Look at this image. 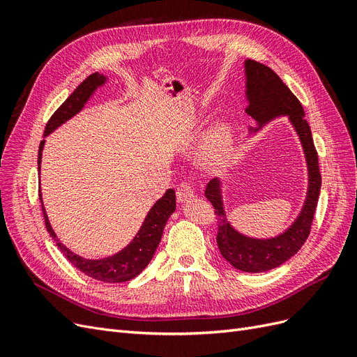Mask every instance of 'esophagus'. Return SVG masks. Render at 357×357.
Listing matches in <instances>:
<instances>
[{"instance_id":"esophagus-1","label":"esophagus","mask_w":357,"mask_h":357,"mask_svg":"<svg viewBox=\"0 0 357 357\" xmlns=\"http://www.w3.org/2000/svg\"><path fill=\"white\" fill-rule=\"evenodd\" d=\"M195 197V189H193L192 183H181V185L177 188V199L178 202H186L190 198Z\"/></svg>"}]
</instances>
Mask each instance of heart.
Segmentation results:
<instances>
[{"instance_id":"b5f03b06","label":"heart","mask_w":357,"mask_h":357,"mask_svg":"<svg viewBox=\"0 0 357 357\" xmlns=\"http://www.w3.org/2000/svg\"><path fill=\"white\" fill-rule=\"evenodd\" d=\"M232 146V131L228 123H220L210 139V144L205 155V164L215 167L220 165L229 156Z\"/></svg>"}]
</instances>
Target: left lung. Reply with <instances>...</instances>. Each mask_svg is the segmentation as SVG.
<instances>
[{
  "instance_id": "8db88e82",
  "label": "left lung",
  "mask_w": 357,
  "mask_h": 357,
  "mask_svg": "<svg viewBox=\"0 0 357 357\" xmlns=\"http://www.w3.org/2000/svg\"><path fill=\"white\" fill-rule=\"evenodd\" d=\"M244 67L245 98L248 101L245 113L250 114L259 125L250 129L256 132L271 119L282 114L289 116V121L299 135L308 167V192L304 207L296 220L290 225V228L275 238H250L235 231L225 214L222 181L213 178L205 189V197L211 202L215 218H218L219 229L215 241H218L222 256L240 271L264 273L289 261L308 238L320 195L321 176L317 150L299 100L291 93L283 80L264 63L247 59Z\"/></svg>"
}]
</instances>
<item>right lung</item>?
<instances>
[{
    "instance_id": "obj_1",
    "label": "right lung",
    "mask_w": 357,
    "mask_h": 357,
    "mask_svg": "<svg viewBox=\"0 0 357 357\" xmlns=\"http://www.w3.org/2000/svg\"><path fill=\"white\" fill-rule=\"evenodd\" d=\"M104 83H105V77L98 73H93L88 79L83 80L77 86V89H75L68 98L62 102L59 109L52 114L45 129V137L55 131V129L61 126L63 122L70 121L73 116L77 114L84 107L86 101L91 98V95L95 92V89L100 88V86ZM45 143L46 142L43 139L38 149V174H40V164H41V152H43V147H45ZM40 201H41L43 215H45L46 228L52 238L55 240L62 255L66 256L68 261L83 274L98 280V282H105V283L129 282V280H132L143 271V269L149 265V262L152 261V257L160 243L162 232H164L168 218L176 211V192L172 189H168L164 193V197L158 199L153 207L150 208L143 222V226L139 228L138 234L134 236V240L131 243L113 256L104 257V259H93L92 261V259H84L79 255L73 253L62 243H59L58 236L55 232H53L50 222L47 219L45 205H43V199H41V193H40Z\"/></svg>"
}]
</instances>
